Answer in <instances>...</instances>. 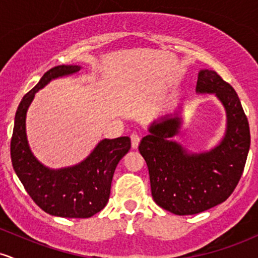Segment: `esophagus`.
I'll return each mask as SVG.
<instances>
[{"label": "esophagus", "mask_w": 258, "mask_h": 258, "mask_svg": "<svg viewBox=\"0 0 258 258\" xmlns=\"http://www.w3.org/2000/svg\"><path fill=\"white\" fill-rule=\"evenodd\" d=\"M139 141H141V137H139L137 133H132V135H131V146H132L133 149L138 148Z\"/></svg>", "instance_id": "esophagus-1"}]
</instances>
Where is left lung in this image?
Returning a JSON list of instances; mask_svg holds the SVG:
<instances>
[{
  "mask_svg": "<svg viewBox=\"0 0 258 258\" xmlns=\"http://www.w3.org/2000/svg\"><path fill=\"white\" fill-rule=\"evenodd\" d=\"M197 93H211L226 109L223 138L209 152L191 153L172 137L179 133L180 110L155 120L139 153L149 170L153 199L174 215H195L226 201L244 171L250 127L234 88L214 70L198 74Z\"/></svg>",
  "mask_w": 258,
  "mask_h": 258,
  "instance_id": "left-lung-1",
  "label": "left lung"
}]
</instances>
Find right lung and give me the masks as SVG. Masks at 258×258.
Returning <instances> with one entry per match:
<instances>
[{
  "mask_svg": "<svg viewBox=\"0 0 258 258\" xmlns=\"http://www.w3.org/2000/svg\"><path fill=\"white\" fill-rule=\"evenodd\" d=\"M80 70V65H58L44 74L18 106L11 141L12 164L25 190L44 212L65 218H88L104 209L115 168L131 148L130 137L102 139L81 162L58 170L44 166L32 154L26 112L35 94L52 80Z\"/></svg>",
  "mask_w": 258,
  "mask_h": 258,
  "instance_id": "add662e5",
  "label": "right lung"
}]
</instances>
